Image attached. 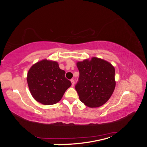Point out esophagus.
<instances>
[{
	"label": "esophagus",
	"mask_w": 147,
	"mask_h": 147,
	"mask_svg": "<svg viewBox=\"0 0 147 147\" xmlns=\"http://www.w3.org/2000/svg\"><path fill=\"white\" fill-rule=\"evenodd\" d=\"M71 83H72V86H74V80H73V79H71Z\"/></svg>",
	"instance_id": "esophagus-1"
}]
</instances>
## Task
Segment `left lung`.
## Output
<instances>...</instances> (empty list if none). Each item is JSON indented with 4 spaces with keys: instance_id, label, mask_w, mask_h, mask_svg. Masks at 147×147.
I'll use <instances>...</instances> for the list:
<instances>
[{
    "instance_id": "obj_1",
    "label": "left lung",
    "mask_w": 147,
    "mask_h": 147,
    "mask_svg": "<svg viewBox=\"0 0 147 147\" xmlns=\"http://www.w3.org/2000/svg\"><path fill=\"white\" fill-rule=\"evenodd\" d=\"M76 66L80 76L75 89L80 100L89 108L102 106L115 88L114 67L96 57L78 61Z\"/></svg>"
}]
</instances>
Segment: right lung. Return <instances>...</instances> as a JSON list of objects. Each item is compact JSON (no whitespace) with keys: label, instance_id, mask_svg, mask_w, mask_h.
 Here are the masks:
<instances>
[{"label":"right lung","instance_id":"1","mask_svg":"<svg viewBox=\"0 0 147 147\" xmlns=\"http://www.w3.org/2000/svg\"><path fill=\"white\" fill-rule=\"evenodd\" d=\"M65 71L58 62L45 59L34 64L27 74V82L33 98L44 105H53L61 100L71 86L65 77Z\"/></svg>","mask_w":147,"mask_h":147}]
</instances>
